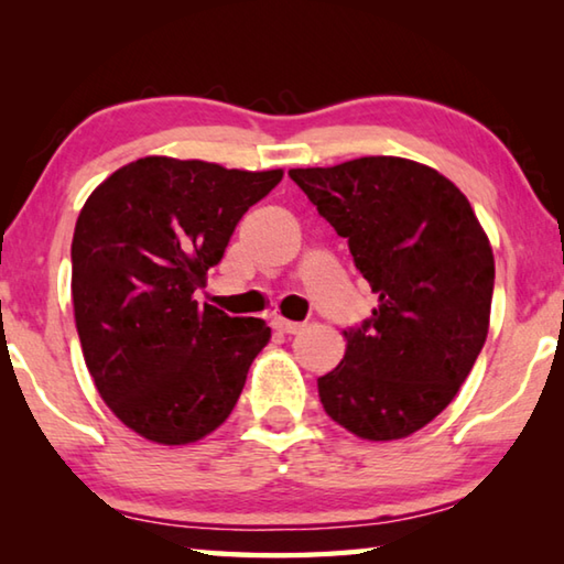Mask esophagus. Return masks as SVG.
I'll return each instance as SVG.
<instances>
[{
  "label": "esophagus",
  "mask_w": 564,
  "mask_h": 564,
  "mask_svg": "<svg viewBox=\"0 0 564 564\" xmlns=\"http://www.w3.org/2000/svg\"><path fill=\"white\" fill-rule=\"evenodd\" d=\"M303 326H305V323L285 321V318H281V316L271 318V328H273V330H279V333H283V336H295V333H301V330H303Z\"/></svg>",
  "instance_id": "1"
}]
</instances>
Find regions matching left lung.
<instances>
[{
	"label": "left lung",
	"mask_w": 564,
	"mask_h": 564,
	"mask_svg": "<svg viewBox=\"0 0 564 564\" xmlns=\"http://www.w3.org/2000/svg\"><path fill=\"white\" fill-rule=\"evenodd\" d=\"M289 176L348 241L378 308L318 378L323 410L366 441H398L451 405L488 338L495 259L473 206L435 169L362 156Z\"/></svg>",
	"instance_id": "left-lung-1"
}]
</instances>
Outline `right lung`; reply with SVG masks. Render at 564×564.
<instances>
[{
	"mask_svg": "<svg viewBox=\"0 0 564 564\" xmlns=\"http://www.w3.org/2000/svg\"><path fill=\"white\" fill-rule=\"evenodd\" d=\"M283 171L147 156L104 181L72 241V301L99 395L133 433L186 445L231 415L269 343L261 318L198 305L206 271Z\"/></svg>",
	"mask_w": 564,
	"mask_h": 564,
	"instance_id": "add662e5",
	"label": "right lung"
}]
</instances>
